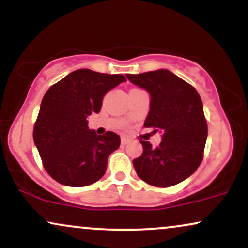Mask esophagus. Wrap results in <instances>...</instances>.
I'll use <instances>...</instances> for the list:
<instances>
[{
  "mask_svg": "<svg viewBox=\"0 0 248 248\" xmlns=\"http://www.w3.org/2000/svg\"><path fill=\"white\" fill-rule=\"evenodd\" d=\"M128 142H129V139L126 138V136H122V138H121V143L122 144H127Z\"/></svg>",
  "mask_w": 248,
  "mask_h": 248,
  "instance_id": "1",
  "label": "esophagus"
}]
</instances>
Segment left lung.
<instances>
[{
    "label": "left lung",
    "mask_w": 248,
    "mask_h": 248,
    "mask_svg": "<svg viewBox=\"0 0 248 248\" xmlns=\"http://www.w3.org/2000/svg\"><path fill=\"white\" fill-rule=\"evenodd\" d=\"M132 84L149 93L144 127L162 134L160 146L140 141L143 153L133 160L139 177L148 184L168 187L192 175L203 160L207 124L197 91L171 71L160 69L126 75Z\"/></svg>",
    "instance_id": "left-lung-1"
}]
</instances>
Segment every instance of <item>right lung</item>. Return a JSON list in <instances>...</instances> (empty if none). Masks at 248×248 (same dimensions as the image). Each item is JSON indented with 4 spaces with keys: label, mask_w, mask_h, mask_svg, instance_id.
Segmentation results:
<instances>
[{
    "label": "right lung",
    "mask_w": 248,
    "mask_h": 248,
    "mask_svg": "<svg viewBox=\"0 0 248 248\" xmlns=\"http://www.w3.org/2000/svg\"><path fill=\"white\" fill-rule=\"evenodd\" d=\"M124 81L121 75L81 69L45 93L33 142L45 170L58 183L86 186L105 175L108 156L120 147V136L113 132L98 135L88 128L87 118L98 114L105 94Z\"/></svg>",
    "instance_id": "obj_1"
}]
</instances>
